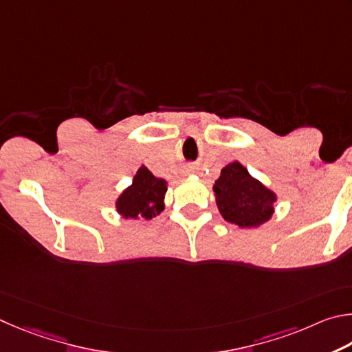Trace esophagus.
Listing matches in <instances>:
<instances>
[{"label":"esophagus","instance_id":"34e87169","mask_svg":"<svg viewBox=\"0 0 352 352\" xmlns=\"http://www.w3.org/2000/svg\"><path fill=\"white\" fill-rule=\"evenodd\" d=\"M193 171H195V165H187L186 168H184V173H186V175H192Z\"/></svg>","mask_w":352,"mask_h":352}]
</instances>
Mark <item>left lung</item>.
I'll list each match as a JSON object with an SVG mask.
<instances>
[{"label": "left lung", "instance_id": "1", "mask_svg": "<svg viewBox=\"0 0 352 352\" xmlns=\"http://www.w3.org/2000/svg\"><path fill=\"white\" fill-rule=\"evenodd\" d=\"M213 193L221 217L241 229H256L275 212L276 193L252 176L238 160L221 170Z\"/></svg>", "mask_w": 352, "mask_h": 352}]
</instances>
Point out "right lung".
<instances>
[{
	"instance_id": "add662e5",
	"label": "right lung",
	"mask_w": 352,
	"mask_h": 352,
	"mask_svg": "<svg viewBox=\"0 0 352 352\" xmlns=\"http://www.w3.org/2000/svg\"><path fill=\"white\" fill-rule=\"evenodd\" d=\"M166 181L156 177L142 165L135 171L133 184L128 186L116 199V212L123 219H153L164 212Z\"/></svg>"
}]
</instances>
